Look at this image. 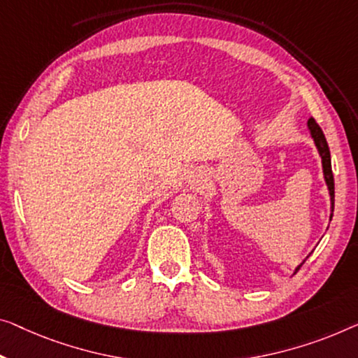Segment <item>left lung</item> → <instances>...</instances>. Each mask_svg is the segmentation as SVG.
Masks as SVG:
<instances>
[{
  "mask_svg": "<svg viewBox=\"0 0 358 358\" xmlns=\"http://www.w3.org/2000/svg\"><path fill=\"white\" fill-rule=\"evenodd\" d=\"M308 128H310L312 138L315 141V145L318 148L320 156H322V162H323V173H324V180H327L328 189H329V196H331V218H333V212H334V178H333V170H331V154H329V148L327 143V138H324L322 128L317 124V120L310 117L308 119ZM302 264L297 266L296 271L301 268Z\"/></svg>",
  "mask_w": 358,
  "mask_h": 358,
  "instance_id": "8db88e82",
  "label": "left lung"
}]
</instances>
